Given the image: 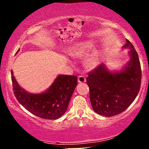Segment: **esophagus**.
Returning <instances> with one entry per match:
<instances>
[{
    "mask_svg": "<svg viewBox=\"0 0 149 149\" xmlns=\"http://www.w3.org/2000/svg\"><path fill=\"white\" fill-rule=\"evenodd\" d=\"M78 82H79V83H84V82L86 81V78H85V76L80 75V76H78Z\"/></svg>",
    "mask_w": 149,
    "mask_h": 149,
    "instance_id": "obj_1",
    "label": "esophagus"
}]
</instances>
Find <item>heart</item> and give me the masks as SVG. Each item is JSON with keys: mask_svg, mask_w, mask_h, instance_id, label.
Here are the masks:
<instances>
[{"mask_svg": "<svg viewBox=\"0 0 149 149\" xmlns=\"http://www.w3.org/2000/svg\"><path fill=\"white\" fill-rule=\"evenodd\" d=\"M92 45L91 44H82L76 47L71 52L73 56L74 57H83L87 54V53L90 49H91ZM86 64L90 67H94L97 64V57L95 54L90 56L86 60Z\"/></svg>", "mask_w": 149, "mask_h": 149, "instance_id": "obj_1", "label": "heart"}]
</instances>
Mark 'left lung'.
<instances>
[{
    "mask_svg": "<svg viewBox=\"0 0 149 149\" xmlns=\"http://www.w3.org/2000/svg\"><path fill=\"white\" fill-rule=\"evenodd\" d=\"M124 47H130L131 59L125 69L112 73L104 64L88 73L87 84L93 110L101 116L111 117L121 113L137 96L141 82V64L134 46L127 39Z\"/></svg>",
    "mask_w": 149,
    "mask_h": 149,
    "instance_id": "1",
    "label": "left lung"
}]
</instances>
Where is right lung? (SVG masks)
<instances>
[{"label":"right lung","mask_w":149,"mask_h":149,"mask_svg":"<svg viewBox=\"0 0 149 149\" xmlns=\"http://www.w3.org/2000/svg\"><path fill=\"white\" fill-rule=\"evenodd\" d=\"M11 74L13 92L18 102L27 111L43 119H57L64 115L78 83L77 76L61 75L47 91L34 95L20 88L12 71Z\"/></svg>","instance_id":"1"}]
</instances>
